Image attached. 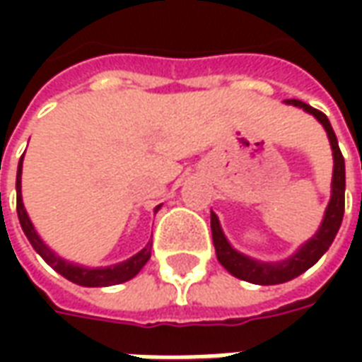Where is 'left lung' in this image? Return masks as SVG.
Masks as SVG:
<instances>
[{
	"label": "left lung",
	"mask_w": 362,
	"mask_h": 362,
	"mask_svg": "<svg viewBox=\"0 0 362 362\" xmlns=\"http://www.w3.org/2000/svg\"><path fill=\"white\" fill-rule=\"evenodd\" d=\"M287 104L298 106L304 112L312 114L324 126L332 145V155H334V174H332V196H329V204L324 213V219L320 223L316 235L308 238L303 246H298L295 254H291L288 258L279 259V262H262V259L250 258L243 252L233 248V244L228 243L227 236L221 228L219 217L211 211V235H213V246H215V254L219 264L227 269L230 275H235L238 279L248 281L254 285H279V283H287V281L295 279L300 273L310 269L316 262H318L327 248L334 243L337 230L341 227L343 211H345V160H343L341 151L337 145V137H335L332 124L324 112L312 108L310 104L303 103V100H285Z\"/></svg>",
	"instance_id": "8db88e82"
}]
</instances>
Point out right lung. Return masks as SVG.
<instances>
[{
	"label": "right lung",
	"instance_id": "right-lung-1",
	"mask_svg": "<svg viewBox=\"0 0 362 362\" xmlns=\"http://www.w3.org/2000/svg\"><path fill=\"white\" fill-rule=\"evenodd\" d=\"M25 157V155H23ZM23 157L19 160V166H17V215H19V223L23 227V233L27 235L28 243L33 244V248L36 250V254L52 267L56 269L59 275H64L66 279H69L71 283H77L81 287H110V285H118V283H126V281L134 279L137 273L141 272V267L149 262L151 258V243H147V246L139 250L137 254H134L132 258L124 259L119 264H112V266L106 267H87L79 266L75 262H69V259H64L62 256H58L56 252L52 250L48 244L44 243L40 235L36 233L33 221L28 217L27 209H25V204H23V194H21V174H23ZM160 209V205L155 207V213Z\"/></svg>",
	"mask_w": 362,
	"mask_h": 362
}]
</instances>
